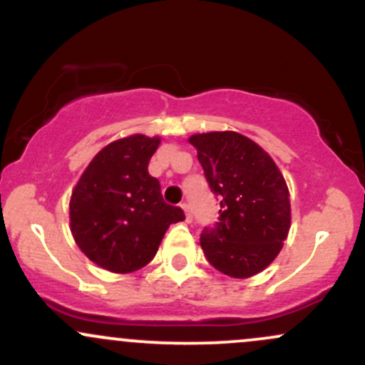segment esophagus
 Returning a JSON list of instances; mask_svg holds the SVG:
<instances>
[{"label":"esophagus","instance_id":"obj_1","mask_svg":"<svg viewBox=\"0 0 365 365\" xmlns=\"http://www.w3.org/2000/svg\"><path fill=\"white\" fill-rule=\"evenodd\" d=\"M182 209H183V211H185V221H187V223H190V221H192L190 206H188V204H182Z\"/></svg>","mask_w":365,"mask_h":365}]
</instances>
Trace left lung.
Instances as JSON below:
<instances>
[{
	"instance_id": "obj_1",
	"label": "left lung",
	"mask_w": 365,
	"mask_h": 365,
	"mask_svg": "<svg viewBox=\"0 0 365 365\" xmlns=\"http://www.w3.org/2000/svg\"><path fill=\"white\" fill-rule=\"evenodd\" d=\"M188 142L221 199L216 226L200 233L207 261L232 278L261 273L290 232V194L282 171L261 145L232 130L195 133Z\"/></svg>"
}]
</instances>
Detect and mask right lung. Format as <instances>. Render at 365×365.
Here are the masks:
<instances>
[{"label": "right lung", "instance_id": "right-lung-1", "mask_svg": "<svg viewBox=\"0 0 365 365\" xmlns=\"http://www.w3.org/2000/svg\"><path fill=\"white\" fill-rule=\"evenodd\" d=\"M161 144L142 133L123 137L92 158L70 197V230L92 262L127 274L153 261L171 223L185 220L163 200L148 171Z\"/></svg>", "mask_w": 365, "mask_h": 365}]
</instances>
